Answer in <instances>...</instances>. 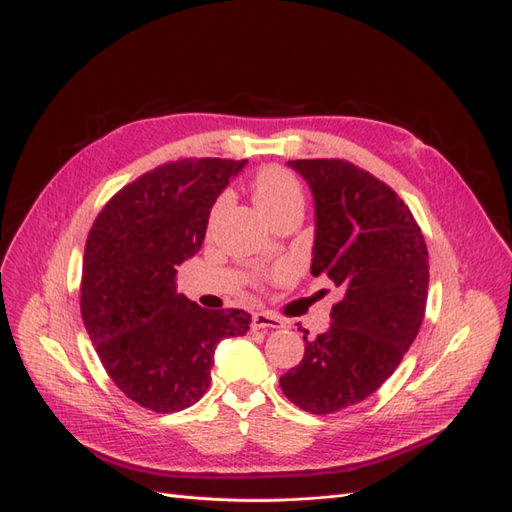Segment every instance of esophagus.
Here are the masks:
<instances>
[{
  "label": "esophagus",
  "mask_w": 512,
  "mask_h": 512,
  "mask_svg": "<svg viewBox=\"0 0 512 512\" xmlns=\"http://www.w3.org/2000/svg\"><path fill=\"white\" fill-rule=\"evenodd\" d=\"M251 326H253V330H261V328H276V330H279V328H283L285 324H283V319L276 317L274 313L259 311V313L253 315Z\"/></svg>",
  "instance_id": "1"
}]
</instances>
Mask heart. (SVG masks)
I'll return each instance as SVG.
<instances>
[{
  "instance_id": "b5f03b06",
  "label": "heart",
  "mask_w": 512,
  "mask_h": 512,
  "mask_svg": "<svg viewBox=\"0 0 512 512\" xmlns=\"http://www.w3.org/2000/svg\"><path fill=\"white\" fill-rule=\"evenodd\" d=\"M251 191L257 208L266 218H272L274 214L294 206L302 208L304 203L300 182L279 165L261 167L251 182Z\"/></svg>"
}]
</instances>
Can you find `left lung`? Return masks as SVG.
<instances>
[{"instance_id": "1", "label": "left lung", "mask_w": 512, "mask_h": 512, "mask_svg": "<svg viewBox=\"0 0 512 512\" xmlns=\"http://www.w3.org/2000/svg\"><path fill=\"white\" fill-rule=\"evenodd\" d=\"M315 199L313 276L341 287L332 324L281 377L300 410L356 405L399 367L425 319L429 253L414 214L373 173L341 158L289 160ZM300 330V328H298ZM309 334V332H306Z\"/></svg>"}]
</instances>
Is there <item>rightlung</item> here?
<instances>
[{
    "label": "right lung",
    "instance_id": "add662e5",
    "mask_svg": "<svg viewBox=\"0 0 512 512\" xmlns=\"http://www.w3.org/2000/svg\"><path fill=\"white\" fill-rule=\"evenodd\" d=\"M246 160L180 158L139 175L100 210L85 242L81 317L102 367L130 401L158 414L195 405L214 349L251 315L206 311L175 289L206 238L210 210Z\"/></svg>",
    "mask_w": 512,
    "mask_h": 512
}]
</instances>
